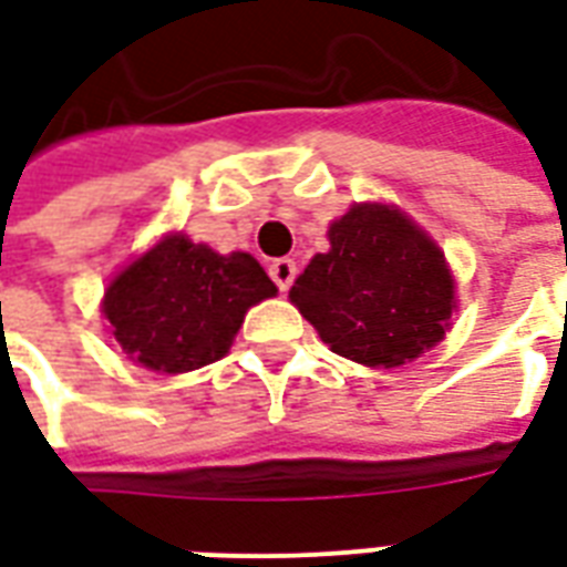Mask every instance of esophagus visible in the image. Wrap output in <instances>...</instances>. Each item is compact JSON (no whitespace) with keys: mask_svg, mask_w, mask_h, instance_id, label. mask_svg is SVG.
<instances>
[{"mask_svg":"<svg viewBox=\"0 0 567 567\" xmlns=\"http://www.w3.org/2000/svg\"><path fill=\"white\" fill-rule=\"evenodd\" d=\"M270 279L279 291H288L297 279V264L291 258H276L270 264Z\"/></svg>","mask_w":567,"mask_h":567,"instance_id":"esophagus-1","label":"esophagus"}]
</instances>
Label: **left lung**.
I'll return each instance as SVG.
<instances>
[{
	"label": "left lung",
	"mask_w": 567,
	"mask_h": 567,
	"mask_svg": "<svg viewBox=\"0 0 567 567\" xmlns=\"http://www.w3.org/2000/svg\"><path fill=\"white\" fill-rule=\"evenodd\" d=\"M328 236L331 251L309 260L291 303L337 355L398 368L443 340L452 276L440 248L404 212L355 206Z\"/></svg>",
	"instance_id": "obj_1"
}]
</instances>
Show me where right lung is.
Returning <instances> with one entry per match:
<instances>
[{"instance_id": "right-lung-1", "label": "right lung", "mask_w": 567, "mask_h": 567, "mask_svg": "<svg viewBox=\"0 0 567 567\" xmlns=\"http://www.w3.org/2000/svg\"><path fill=\"white\" fill-rule=\"evenodd\" d=\"M272 295L276 285L251 255H218L178 234L109 285L103 312L133 361L157 373H187L218 361L248 307Z\"/></svg>"}]
</instances>
